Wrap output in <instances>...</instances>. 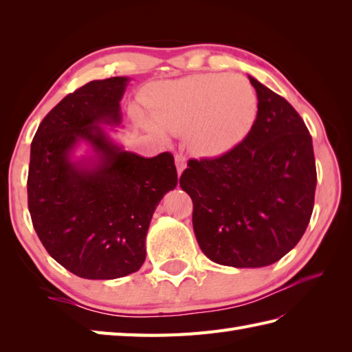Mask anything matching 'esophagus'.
Returning <instances> with one entry per match:
<instances>
[{"instance_id":"esophagus-1","label":"esophagus","mask_w":352,"mask_h":352,"mask_svg":"<svg viewBox=\"0 0 352 352\" xmlns=\"http://www.w3.org/2000/svg\"><path fill=\"white\" fill-rule=\"evenodd\" d=\"M175 164H177V172H178V177L183 174V170L188 166V160H186V157L180 153V154H175Z\"/></svg>"}]
</instances>
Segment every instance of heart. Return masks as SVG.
I'll use <instances>...</instances> for the list:
<instances>
[{
	"instance_id": "1",
	"label": "heart",
	"mask_w": 352,
	"mask_h": 352,
	"mask_svg": "<svg viewBox=\"0 0 352 352\" xmlns=\"http://www.w3.org/2000/svg\"><path fill=\"white\" fill-rule=\"evenodd\" d=\"M148 109L155 125L139 119L155 133H186L198 154L214 157L231 151L251 133L258 96L242 76L197 74L157 85Z\"/></svg>"
}]
</instances>
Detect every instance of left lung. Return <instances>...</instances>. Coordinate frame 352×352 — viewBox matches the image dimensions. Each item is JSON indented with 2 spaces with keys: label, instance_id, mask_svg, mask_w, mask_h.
<instances>
[{
  "label": "left lung",
  "instance_id": "obj_1",
  "mask_svg": "<svg viewBox=\"0 0 352 352\" xmlns=\"http://www.w3.org/2000/svg\"><path fill=\"white\" fill-rule=\"evenodd\" d=\"M258 96L251 133L218 159L190 160L180 178L193 231L212 261L263 267L300 242L315 204L311 136L296 110L248 76Z\"/></svg>",
  "mask_w": 352,
  "mask_h": 352
}]
</instances>
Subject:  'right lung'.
<instances>
[{
	"instance_id": "1",
	"label": "right lung",
	"mask_w": 352,
	"mask_h": 352,
	"mask_svg": "<svg viewBox=\"0 0 352 352\" xmlns=\"http://www.w3.org/2000/svg\"><path fill=\"white\" fill-rule=\"evenodd\" d=\"M129 77L95 80L43 118L30 149L28 210L45 250L81 278L136 272L157 206L178 183L174 157H142L113 139ZM111 129H107V126ZM85 146V154L76 155Z\"/></svg>"
}]
</instances>
